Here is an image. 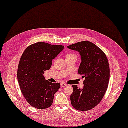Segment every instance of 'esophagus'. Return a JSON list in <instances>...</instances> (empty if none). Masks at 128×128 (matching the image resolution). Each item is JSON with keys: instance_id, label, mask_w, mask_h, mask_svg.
<instances>
[{"instance_id": "34e87169", "label": "esophagus", "mask_w": 128, "mask_h": 128, "mask_svg": "<svg viewBox=\"0 0 128 128\" xmlns=\"http://www.w3.org/2000/svg\"><path fill=\"white\" fill-rule=\"evenodd\" d=\"M60 86H61V87H66V86H67V85H66V84H65V83H64V82H62L60 84Z\"/></svg>"}]
</instances>
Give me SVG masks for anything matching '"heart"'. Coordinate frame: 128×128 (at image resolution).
<instances>
[{
    "instance_id": "b5f03b06",
    "label": "heart",
    "mask_w": 128,
    "mask_h": 128,
    "mask_svg": "<svg viewBox=\"0 0 128 128\" xmlns=\"http://www.w3.org/2000/svg\"><path fill=\"white\" fill-rule=\"evenodd\" d=\"M76 56V55L74 53H68V54H67L66 55V58H70V57H72V56Z\"/></svg>"
}]
</instances>
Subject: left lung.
<instances>
[{
  "instance_id": "8db88e82",
  "label": "left lung",
  "mask_w": 128,
  "mask_h": 128,
  "mask_svg": "<svg viewBox=\"0 0 128 128\" xmlns=\"http://www.w3.org/2000/svg\"><path fill=\"white\" fill-rule=\"evenodd\" d=\"M68 48L80 53L78 73L85 78L83 88L72 85L71 104L75 109L85 112L96 106L107 90L110 77L108 59L100 48L90 41L79 42Z\"/></svg>"
}]
</instances>
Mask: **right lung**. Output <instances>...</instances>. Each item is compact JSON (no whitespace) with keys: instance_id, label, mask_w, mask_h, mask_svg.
Segmentation results:
<instances>
[{"instance_id":"add662e5","label":"right lung","mask_w":128,"mask_h":128,"mask_svg":"<svg viewBox=\"0 0 128 128\" xmlns=\"http://www.w3.org/2000/svg\"><path fill=\"white\" fill-rule=\"evenodd\" d=\"M64 48L63 46L40 42L27 47L22 55L17 71L18 81L24 97L33 107L43 109L52 104L54 94L60 85L46 80L43 74L51 68L52 60Z\"/></svg>"}]
</instances>
